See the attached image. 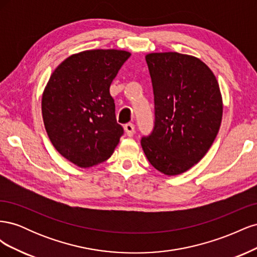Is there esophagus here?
Segmentation results:
<instances>
[{
  "mask_svg": "<svg viewBox=\"0 0 257 257\" xmlns=\"http://www.w3.org/2000/svg\"><path fill=\"white\" fill-rule=\"evenodd\" d=\"M124 131H125V134L130 137H132L135 133V125L133 123H127L124 125Z\"/></svg>",
  "mask_w": 257,
  "mask_h": 257,
  "instance_id": "34e87169",
  "label": "esophagus"
}]
</instances>
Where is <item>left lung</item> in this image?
<instances>
[{
  "mask_svg": "<svg viewBox=\"0 0 257 257\" xmlns=\"http://www.w3.org/2000/svg\"><path fill=\"white\" fill-rule=\"evenodd\" d=\"M154 94V127L142 138L151 165L167 176L198 163L219 133L223 103L219 83L203 61L178 52L146 56Z\"/></svg>",
  "mask_w": 257,
  "mask_h": 257,
  "instance_id": "8db88e82",
  "label": "left lung"
}]
</instances>
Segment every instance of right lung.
<instances>
[{
    "label": "right lung",
    "instance_id": "1",
    "mask_svg": "<svg viewBox=\"0 0 257 257\" xmlns=\"http://www.w3.org/2000/svg\"><path fill=\"white\" fill-rule=\"evenodd\" d=\"M131 56L124 50H87L65 59L45 87L42 113L57 151L88 168L111 157L123 127L116 123L109 88Z\"/></svg>",
    "mask_w": 257,
    "mask_h": 257
}]
</instances>
